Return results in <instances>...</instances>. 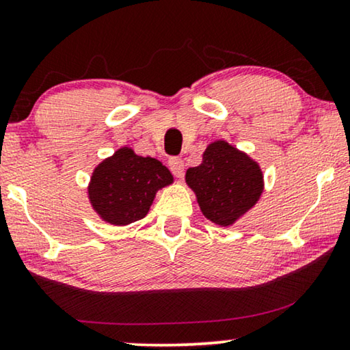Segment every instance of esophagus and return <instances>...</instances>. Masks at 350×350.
Returning <instances> with one entry per match:
<instances>
[{
    "label": "esophagus",
    "mask_w": 350,
    "mask_h": 350,
    "mask_svg": "<svg viewBox=\"0 0 350 350\" xmlns=\"http://www.w3.org/2000/svg\"><path fill=\"white\" fill-rule=\"evenodd\" d=\"M168 165H170L171 173H173L176 177H180L182 174H184V161H182L180 159L173 157V159H170Z\"/></svg>",
    "instance_id": "1"
}]
</instances>
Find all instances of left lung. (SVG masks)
<instances>
[{"mask_svg": "<svg viewBox=\"0 0 350 350\" xmlns=\"http://www.w3.org/2000/svg\"><path fill=\"white\" fill-rule=\"evenodd\" d=\"M185 179L206 217L224 226L252 208L263 189L258 165L224 141L211 144L203 163L187 170Z\"/></svg>", "mask_w": 350, "mask_h": 350, "instance_id": "1", "label": "left lung"}]
</instances>
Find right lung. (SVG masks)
<instances>
[{"mask_svg": "<svg viewBox=\"0 0 350 350\" xmlns=\"http://www.w3.org/2000/svg\"><path fill=\"white\" fill-rule=\"evenodd\" d=\"M171 182L173 176L159 160L124 147L95 170L88 195L106 222L126 225L144 217L155 191Z\"/></svg>", "mask_w": 350, "mask_h": 350, "instance_id": "add662e5", "label": "right lung"}]
</instances>
